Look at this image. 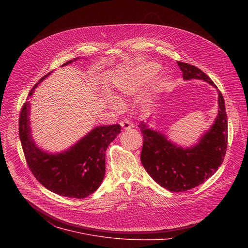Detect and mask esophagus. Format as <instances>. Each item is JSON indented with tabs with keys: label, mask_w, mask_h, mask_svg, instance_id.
<instances>
[{
	"label": "esophagus",
	"mask_w": 248,
	"mask_h": 248,
	"mask_svg": "<svg viewBox=\"0 0 248 248\" xmlns=\"http://www.w3.org/2000/svg\"><path fill=\"white\" fill-rule=\"evenodd\" d=\"M120 125L123 128V130H130L131 128H133V124L130 121H128V120L120 121Z\"/></svg>",
	"instance_id": "34e87169"
}]
</instances>
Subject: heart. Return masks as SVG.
<instances>
[{
  "mask_svg": "<svg viewBox=\"0 0 248 248\" xmlns=\"http://www.w3.org/2000/svg\"><path fill=\"white\" fill-rule=\"evenodd\" d=\"M158 70V66L155 64H149L141 66L137 71L126 72L119 76L117 80V90L121 96L127 97L135 94L140 88L146 85L154 74ZM109 106L114 109H121L122 103L119 99L111 97L108 100Z\"/></svg>",
  "mask_w": 248,
  "mask_h": 248,
  "instance_id": "heart-1",
  "label": "heart"
}]
</instances>
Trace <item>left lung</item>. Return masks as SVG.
I'll use <instances>...</instances> for the list:
<instances>
[{"mask_svg":"<svg viewBox=\"0 0 248 248\" xmlns=\"http://www.w3.org/2000/svg\"><path fill=\"white\" fill-rule=\"evenodd\" d=\"M183 78L202 79L217 88L199 68L177 61ZM143 135L142 165L157 184L171 192H184L202 184L217 172L227 150L228 124L224 99L218 91V113L211 129L196 146L177 147L158 132L139 125Z\"/></svg>","mask_w":248,"mask_h":248,"instance_id":"obj_1","label":"left lung"}]
</instances>
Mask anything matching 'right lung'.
I'll return each mask as SVG.
<instances>
[{"label":"right lung","mask_w":248,"mask_h":248,"mask_svg":"<svg viewBox=\"0 0 248 248\" xmlns=\"http://www.w3.org/2000/svg\"><path fill=\"white\" fill-rule=\"evenodd\" d=\"M50 72L36 83L30 96ZM29 112L30 104L26 102L20 111L19 137L26 161L36 179L49 191L63 197L83 199L95 192L105 176L107 148L121 132V126L96 127L68 151L48 155L38 149L31 140Z\"/></svg>","instance_id":"add662e5"}]
</instances>
